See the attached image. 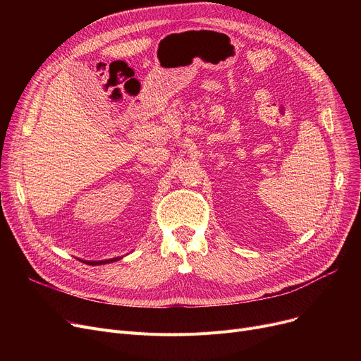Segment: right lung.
<instances>
[{
  "label": "right lung",
  "instance_id": "add662e5",
  "mask_svg": "<svg viewBox=\"0 0 361 361\" xmlns=\"http://www.w3.org/2000/svg\"><path fill=\"white\" fill-rule=\"evenodd\" d=\"M121 257H112V259H105V260H82L83 263H87V264H105V263H112V262H117L120 260Z\"/></svg>",
  "mask_w": 361,
  "mask_h": 361
}]
</instances>
